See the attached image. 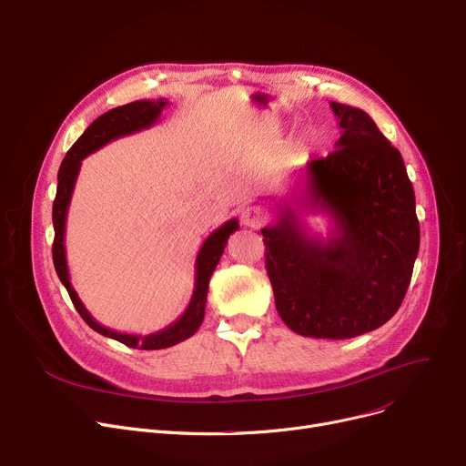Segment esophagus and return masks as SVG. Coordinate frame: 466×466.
Instances as JSON below:
<instances>
[{
  "label": "esophagus",
  "mask_w": 466,
  "mask_h": 466,
  "mask_svg": "<svg viewBox=\"0 0 466 466\" xmlns=\"http://www.w3.org/2000/svg\"><path fill=\"white\" fill-rule=\"evenodd\" d=\"M263 218H265V214L259 207H248L242 210V224L246 228H252V229L259 228L263 224Z\"/></svg>",
  "instance_id": "34e87169"
}]
</instances>
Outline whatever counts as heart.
<instances>
[{"mask_svg": "<svg viewBox=\"0 0 466 466\" xmlns=\"http://www.w3.org/2000/svg\"><path fill=\"white\" fill-rule=\"evenodd\" d=\"M309 147H310V143H309L307 137H297V139H295V141L291 143V147H289V154L299 156V154H303Z\"/></svg>", "mask_w": 466, "mask_h": 466, "instance_id": "obj_1", "label": "heart"}]
</instances>
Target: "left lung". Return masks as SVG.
Segmentation results:
<instances>
[{"mask_svg": "<svg viewBox=\"0 0 466 466\" xmlns=\"http://www.w3.org/2000/svg\"><path fill=\"white\" fill-rule=\"evenodd\" d=\"M340 137L335 152L307 163V187L277 203L263 228L267 275L291 331L353 339L399 310L420 250L416 196L400 152L358 106L329 103ZM307 211L332 220L323 239L302 222Z\"/></svg>", "mask_w": 466, "mask_h": 466, "instance_id": "obj_1", "label": "left lung"}]
</instances>
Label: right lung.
<instances>
[{
	"instance_id": "1",
	"label": "right lung",
	"mask_w": 466,
	"mask_h": 466,
	"mask_svg": "<svg viewBox=\"0 0 466 466\" xmlns=\"http://www.w3.org/2000/svg\"><path fill=\"white\" fill-rule=\"evenodd\" d=\"M169 105L167 99H139V101H131L127 105L111 108V111L101 115L96 118L86 131L82 133L76 143L69 148L66 154L60 171H58V189H56V199H54L52 205V224H54V244H52V259H54V268L58 272L60 282L66 286L73 305L76 312L82 316L94 331H97L103 337L115 339L129 348H139V350H163L175 346L191 335H196L199 329V325L203 323L205 318V305H207V291H208V282L216 265L220 263V258L226 250V244L231 233L238 229L237 218H231L224 226L212 231L203 246L199 248L198 259H196V284H194V293H191L189 305L184 310V314L167 325L166 329L150 333V335H129V333H118L115 329H108V327L101 325L99 321L94 319V316L86 310V307L82 305V300L78 299L75 288L71 286L69 279V268H67V258H66V222H67V210L71 203V196L75 189V182L82 166V159L86 156L94 154L101 147L108 145L111 141L120 139V137L143 131L152 127L157 120L159 115L163 113V108Z\"/></svg>"
}]
</instances>
